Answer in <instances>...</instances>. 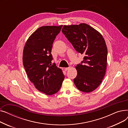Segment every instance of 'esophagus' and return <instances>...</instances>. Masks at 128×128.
<instances>
[{
	"label": "esophagus",
	"mask_w": 128,
	"mask_h": 128,
	"mask_svg": "<svg viewBox=\"0 0 128 128\" xmlns=\"http://www.w3.org/2000/svg\"><path fill=\"white\" fill-rule=\"evenodd\" d=\"M70 68H64V70H65V71H67V70H70Z\"/></svg>",
	"instance_id": "obj_1"
}]
</instances>
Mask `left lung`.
<instances>
[{
	"instance_id": "obj_1",
	"label": "left lung",
	"mask_w": 128,
	"mask_h": 128,
	"mask_svg": "<svg viewBox=\"0 0 128 128\" xmlns=\"http://www.w3.org/2000/svg\"><path fill=\"white\" fill-rule=\"evenodd\" d=\"M62 32L76 51L84 55L81 63L76 66L75 86L84 92L93 91L102 82L106 72L107 49L104 39L99 32L85 23L64 25Z\"/></svg>"
}]
</instances>
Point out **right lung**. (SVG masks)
I'll use <instances>...</instances> for the list:
<instances>
[{
  "label": "right lung",
  "mask_w": 128,
  "mask_h": 128,
  "mask_svg": "<svg viewBox=\"0 0 128 128\" xmlns=\"http://www.w3.org/2000/svg\"><path fill=\"white\" fill-rule=\"evenodd\" d=\"M62 26L40 27L29 37L23 50V63L29 79L47 95L58 92L64 79L62 70L51 63L53 43Z\"/></svg>",
  "instance_id": "right-lung-1"
}]
</instances>
